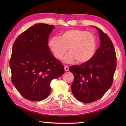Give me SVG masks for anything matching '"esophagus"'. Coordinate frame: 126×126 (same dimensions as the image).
I'll list each match as a JSON object with an SVG mask.
<instances>
[{
	"mask_svg": "<svg viewBox=\"0 0 126 126\" xmlns=\"http://www.w3.org/2000/svg\"><path fill=\"white\" fill-rule=\"evenodd\" d=\"M64 70L65 71H68L69 70V67L67 65H64Z\"/></svg>",
	"mask_w": 126,
	"mask_h": 126,
	"instance_id": "obj_1",
	"label": "esophagus"
}]
</instances>
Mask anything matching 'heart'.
<instances>
[{
	"label": "heart",
	"instance_id": "1",
	"mask_svg": "<svg viewBox=\"0 0 126 126\" xmlns=\"http://www.w3.org/2000/svg\"><path fill=\"white\" fill-rule=\"evenodd\" d=\"M48 47L57 60H62L68 50L64 60L70 63L75 60L79 63L90 61L94 55L96 41L90 32L77 29H71L61 32L58 38L52 37L48 41Z\"/></svg>",
	"mask_w": 126,
	"mask_h": 126
}]
</instances>
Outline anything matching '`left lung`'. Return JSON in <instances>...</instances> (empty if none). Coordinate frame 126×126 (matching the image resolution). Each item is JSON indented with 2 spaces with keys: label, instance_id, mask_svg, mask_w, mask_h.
Returning <instances> with one entry per match:
<instances>
[{
  "label": "left lung",
  "instance_id": "1",
  "mask_svg": "<svg viewBox=\"0 0 126 126\" xmlns=\"http://www.w3.org/2000/svg\"><path fill=\"white\" fill-rule=\"evenodd\" d=\"M96 28L100 34V47L90 61L69 68L74 76L72 93L77 100L87 103L100 99L110 88L116 68L113 43L107 34Z\"/></svg>",
  "mask_w": 126,
  "mask_h": 126
}]
</instances>
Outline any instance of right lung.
<instances>
[{
	"mask_svg": "<svg viewBox=\"0 0 126 126\" xmlns=\"http://www.w3.org/2000/svg\"><path fill=\"white\" fill-rule=\"evenodd\" d=\"M54 26L37 24L18 36L13 45L10 66L11 81L24 97L32 101L46 98L50 83L64 73L62 63L47 45Z\"/></svg>",
	"mask_w": 126,
	"mask_h": 126,
	"instance_id": "obj_1",
	"label": "right lung"
}]
</instances>
